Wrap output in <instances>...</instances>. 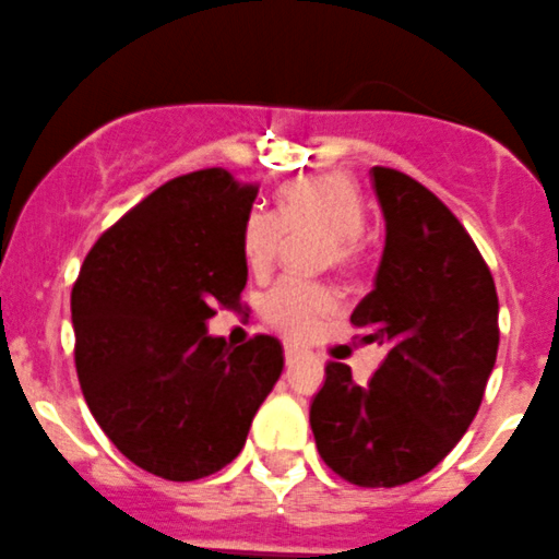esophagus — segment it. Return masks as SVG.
<instances>
[{"mask_svg": "<svg viewBox=\"0 0 559 559\" xmlns=\"http://www.w3.org/2000/svg\"><path fill=\"white\" fill-rule=\"evenodd\" d=\"M301 359V350L296 348V345H285V365H296Z\"/></svg>", "mask_w": 559, "mask_h": 559, "instance_id": "34e87169", "label": "esophagus"}]
</instances>
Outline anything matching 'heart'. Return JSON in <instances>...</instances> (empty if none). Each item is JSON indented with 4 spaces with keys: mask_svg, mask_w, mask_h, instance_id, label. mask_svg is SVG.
<instances>
[{
    "mask_svg": "<svg viewBox=\"0 0 559 559\" xmlns=\"http://www.w3.org/2000/svg\"><path fill=\"white\" fill-rule=\"evenodd\" d=\"M365 214L359 194L343 175H310L280 189V209H254L243 222V260L254 274L274 265L285 236L321 233L326 236L323 260L345 265L356 254V236L362 233ZM334 299L323 285H310L285 276L263 299V318L288 337H307L318 321L332 312Z\"/></svg>",
    "mask_w": 559,
    "mask_h": 559,
    "instance_id": "obj_1",
    "label": "heart"
}]
</instances>
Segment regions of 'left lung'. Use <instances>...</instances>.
Here are the masks:
<instances>
[{"label": "left lung", "mask_w": 559, "mask_h": 559, "mask_svg": "<svg viewBox=\"0 0 559 559\" xmlns=\"http://www.w3.org/2000/svg\"><path fill=\"white\" fill-rule=\"evenodd\" d=\"M370 178L384 254L350 323L386 356L365 386L329 362L310 425L329 469L392 488L428 475L475 419L497 362L499 301L475 241L433 191L390 167Z\"/></svg>", "instance_id": "left-lung-1"}]
</instances>
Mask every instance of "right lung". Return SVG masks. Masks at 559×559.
Returning a JSON list of instances; mask_svg holds the SVG:
<instances>
[{"instance_id": "right-lung-1", "label": "right lung", "mask_w": 559, "mask_h": 559, "mask_svg": "<svg viewBox=\"0 0 559 559\" xmlns=\"http://www.w3.org/2000/svg\"><path fill=\"white\" fill-rule=\"evenodd\" d=\"M258 186L200 169L158 186L84 258L71 294L84 401L120 453L164 480L230 464L283 373V345L209 334L247 285L243 222Z\"/></svg>"}]
</instances>
